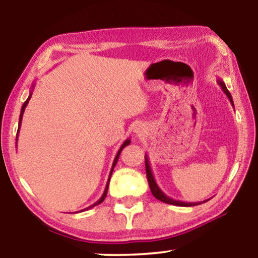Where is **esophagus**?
Listing matches in <instances>:
<instances>
[{
    "instance_id": "34e87169",
    "label": "esophagus",
    "mask_w": 258,
    "mask_h": 258,
    "mask_svg": "<svg viewBox=\"0 0 258 258\" xmlns=\"http://www.w3.org/2000/svg\"><path fill=\"white\" fill-rule=\"evenodd\" d=\"M134 132H135V135L137 137H141V136H143L144 134H146V129H144L143 125H137Z\"/></svg>"
}]
</instances>
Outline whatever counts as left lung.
I'll list each match as a JSON object with an SVG mask.
<instances>
[{
  "mask_svg": "<svg viewBox=\"0 0 258 258\" xmlns=\"http://www.w3.org/2000/svg\"><path fill=\"white\" fill-rule=\"evenodd\" d=\"M217 83H218V86L222 88V90L224 91L225 95H227V97L229 98V101H230V103L232 104V107H234V101H232L231 95H230V93H229V90L227 89V87H225V84H224L223 81L217 80ZM146 172H147V178H148V183H149L151 194H153L155 199L160 200V201H162V202H164V203L174 204V206H178V207H192V206H197V204L202 203V202H196V203L182 202V201L172 200L169 196L165 195V194L160 189V186L157 185L156 181H155L153 171H151V168H150V164H149V160H148L147 155H146ZM203 202H206V201H203Z\"/></svg>",
  "mask_w": 258,
  "mask_h": 258,
  "instance_id": "left-lung-1",
  "label": "left lung"
}]
</instances>
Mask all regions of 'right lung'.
<instances>
[{"instance_id": "1", "label": "right lung", "mask_w": 258, "mask_h": 258, "mask_svg": "<svg viewBox=\"0 0 258 258\" xmlns=\"http://www.w3.org/2000/svg\"><path fill=\"white\" fill-rule=\"evenodd\" d=\"M33 89H34V86H33V88H31V91H30V95L29 96H28V98H27V101L24 102L23 103V105H22V109H21V114H20V121H19V132H20V126H21V122H22V117H23V112H24V110H26V107H27V104L29 103V100H30V97H31V94H33ZM17 132V133H19ZM17 135H19V134H17ZM128 144H130V140L128 139V140H125L124 141V143L122 144L121 146V148H119V150H118V153H117V155H116V157H115V160H114V163H112V167H111V170H110V175H109V178H108V182H107V185H105V189H104V192H103V195H102V197L100 200L97 201V202H95L93 206H90V207H88L87 209H90V208H93V207H95V206H97V204H100V203H102L104 201V199H105V196H107V192H108V186H109V181H110V177H111V174H112V170H114V167L116 165V163H117V161H118V157H119V154H121V151L123 150V148L124 147H126L128 146Z\"/></svg>"}]
</instances>
